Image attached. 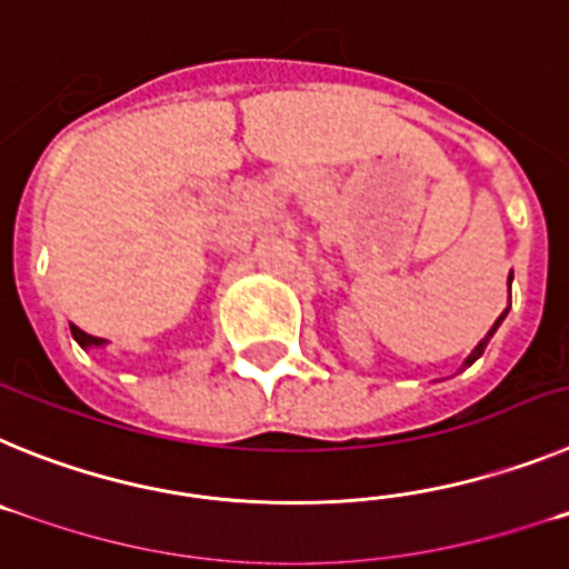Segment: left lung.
<instances>
[{
  "mask_svg": "<svg viewBox=\"0 0 569 569\" xmlns=\"http://www.w3.org/2000/svg\"><path fill=\"white\" fill-rule=\"evenodd\" d=\"M507 310H510V308H507ZM507 310H505V313H501V316H499V319H496V325H492V328H490V333H487V336H485V339H481V341H479V345H476V350H472V353H470V356H467V359H465V367H470V365H472V361H476V359H479V356H481V353H485V347H487V341H490V339H492V333H496V330H499V325H501V321H505Z\"/></svg>",
  "mask_w": 569,
  "mask_h": 569,
  "instance_id": "obj_1",
  "label": "left lung"
}]
</instances>
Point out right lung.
Listing matches in <instances>:
<instances>
[{
	"label": "right lung",
	"instance_id": "obj_1",
	"mask_svg": "<svg viewBox=\"0 0 569 569\" xmlns=\"http://www.w3.org/2000/svg\"><path fill=\"white\" fill-rule=\"evenodd\" d=\"M70 333H73V339H77L82 347H102L104 345V339H99V336L84 333V330H79L77 325H70Z\"/></svg>",
	"mask_w": 569,
	"mask_h": 569
}]
</instances>
